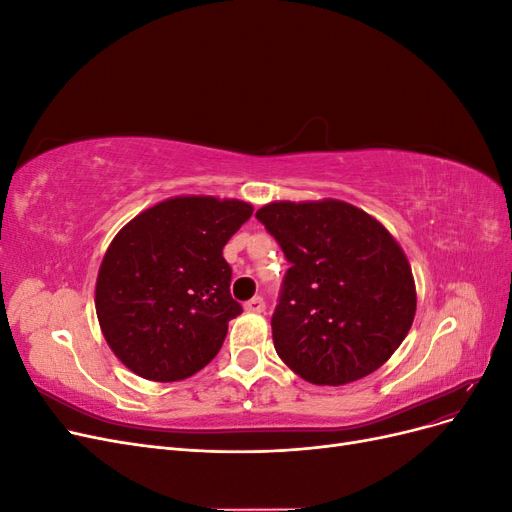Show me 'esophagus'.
Instances as JSON below:
<instances>
[{
    "label": "esophagus",
    "mask_w": 512,
    "mask_h": 512,
    "mask_svg": "<svg viewBox=\"0 0 512 512\" xmlns=\"http://www.w3.org/2000/svg\"><path fill=\"white\" fill-rule=\"evenodd\" d=\"M245 312H250V314H262V312H265V299H262V297H254V299H250V301H247L245 305Z\"/></svg>",
    "instance_id": "obj_1"
}]
</instances>
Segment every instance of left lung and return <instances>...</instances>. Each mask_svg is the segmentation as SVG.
Wrapping results in <instances>:
<instances>
[{"label":"left lung","mask_w":512,"mask_h":512,"mask_svg":"<svg viewBox=\"0 0 512 512\" xmlns=\"http://www.w3.org/2000/svg\"><path fill=\"white\" fill-rule=\"evenodd\" d=\"M256 218L290 262L271 318L280 359L318 386L361 380L389 361L416 314L410 262L391 232L335 198L280 200Z\"/></svg>","instance_id":"8db88e82"}]
</instances>
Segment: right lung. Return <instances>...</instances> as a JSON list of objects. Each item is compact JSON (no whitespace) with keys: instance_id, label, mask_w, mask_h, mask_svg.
<instances>
[{"instance_id":"obj_1","label":"right lung","mask_w":512,"mask_h":512,"mask_svg":"<svg viewBox=\"0 0 512 512\" xmlns=\"http://www.w3.org/2000/svg\"><path fill=\"white\" fill-rule=\"evenodd\" d=\"M252 211L237 198L175 196L117 232L98 271L96 314L136 376L177 382L220 352L228 322L243 312L222 250Z\"/></svg>"}]
</instances>
